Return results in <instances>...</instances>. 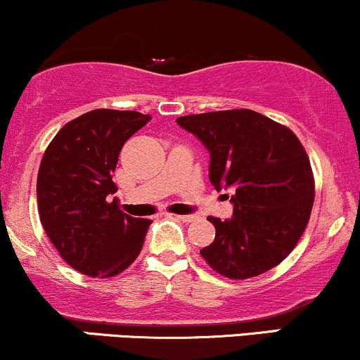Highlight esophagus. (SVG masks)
<instances>
[{"label": "esophagus", "instance_id": "esophagus-1", "mask_svg": "<svg viewBox=\"0 0 360 360\" xmlns=\"http://www.w3.org/2000/svg\"><path fill=\"white\" fill-rule=\"evenodd\" d=\"M176 218H177V220H181V221L189 223V221H193L196 217H194V214H176Z\"/></svg>", "mask_w": 360, "mask_h": 360}]
</instances>
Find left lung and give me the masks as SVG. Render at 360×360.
Wrapping results in <instances>:
<instances>
[{"mask_svg": "<svg viewBox=\"0 0 360 360\" xmlns=\"http://www.w3.org/2000/svg\"><path fill=\"white\" fill-rule=\"evenodd\" d=\"M210 152V181L232 188L233 217H210L217 235L201 257L230 279H249L288 257L307 229L315 200L311 166L286 127L252 110L177 118Z\"/></svg>", "mask_w": 360, "mask_h": 360, "instance_id": "obj_1", "label": "left lung"}]
</instances>
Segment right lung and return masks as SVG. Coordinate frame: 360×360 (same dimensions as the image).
Masks as SVG:
<instances>
[{"label": "right lung", "instance_id": "right-lung-1", "mask_svg": "<svg viewBox=\"0 0 360 360\" xmlns=\"http://www.w3.org/2000/svg\"><path fill=\"white\" fill-rule=\"evenodd\" d=\"M150 122L139 111L93 110L65 123L37 177L40 221L60 257L91 278L125 271L142 250L152 220L118 208L113 172L120 150Z\"/></svg>", "mask_w": 360, "mask_h": 360}]
</instances>
